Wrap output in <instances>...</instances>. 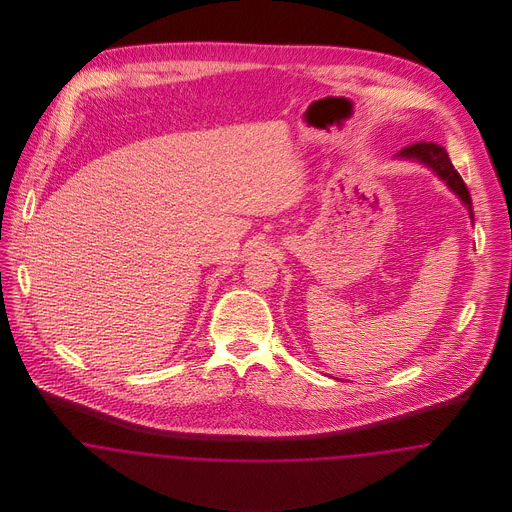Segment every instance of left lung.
<instances>
[{
	"mask_svg": "<svg viewBox=\"0 0 512 512\" xmlns=\"http://www.w3.org/2000/svg\"><path fill=\"white\" fill-rule=\"evenodd\" d=\"M397 157H403V159H413V161H420L422 165H426L428 169L438 174L441 180H445V184L455 192V194L461 197L466 209H468V215L474 222V211H472V199L468 194V188L461 178V174L457 172V169L453 167L447 151L439 144L434 142H416L413 146L405 147L397 153Z\"/></svg>",
	"mask_w": 512,
	"mask_h": 512,
	"instance_id": "8db88e82",
	"label": "left lung"
}]
</instances>
